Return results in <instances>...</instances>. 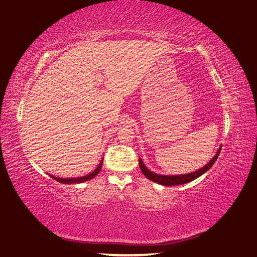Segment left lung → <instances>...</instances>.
<instances>
[{
  "mask_svg": "<svg viewBox=\"0 0 257 257\" xmlns=\"http://www.w3.org/2000/svg\"><path fill=\"white\" fill-rule=\"evenodd\" d=\"M221 148L222 146H219V149L217 150L216 154L213 156V159L208 162V163L203 166L202 169L200 170H196L192 173H187V174H182V175H161V174H156V173L150 171L148 167H146L143 162L141 159H139L140 162V167H141V171H142L143 174L148 177L149 180L153 181L155 183H158V184L161 185H164V186H174V185H182V184H185V183H188L191 181H194L195 179H197L198 176H201L204 173L207 172L209 169H211L212 165L215 163V161L218 158V154L219 152H221Z\"/></svg>",
  "mask_w": 257,
  "mask_h": 257,
  "instance_id": "obj_1",
  "label": "left lung"
}]
</instances>
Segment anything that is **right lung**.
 <instances>
[{
    "instance_id": "right-lung-1",
    "label": "right lung",
    "mask_w": 257,
    "mask_h": 257,
    "mask_svg": "<svg viewBox=\"0 0 257 257\" xmlns=\"http://www.w3.org/2000/svg\"><path fill=\"white\" fill-rule=\"evenodd\" d=\"M102 164H103V159L101 160V162H99L98 166L92 173H90V174H87L85 176H81V177H65V179H62V177H57V176L51 175V174H49V175L52 177V179H54V180H56L57 182H60V183H63V184H76V183L86 182L88 180H92L93 177H95L99 173V171H101Z\"/></svg>"
}]
</instances>
